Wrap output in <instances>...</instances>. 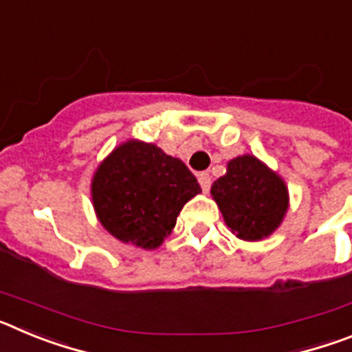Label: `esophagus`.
Wrapping results in <instances>:
<instances>
[{"label": "esophagus", "mask_w": 352, "mask_h": 352, "mask_svg": "<svg viewBox=\"0 0 352 352\" xmlns=\"http://www.w3.org/2000/svg\"><path fill=\"white\" fill-rule=\"evenodd\" d=\"M197 179H199V185H201V188H203V192L210 190V186H211L210 173H199Z\"/></svg>", "instance_id": "34e87169"}]
</instances>
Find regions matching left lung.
Wrapping results in <instances>:
<instances>
[{
  "label": "left lung",
  "instance_id": "obj_1",
  "mask_svg": "<svg viewBox=\"0 0 352 352\" xmlns=\"http://www.w3.org/2000/svg\"><path fill=\"white\" fill-rule=\"evenodd\" d=\"M227 227L238 238L257 241L280 226L287 211V188L280 176L252 155L227 164L226 176L211 186Z\"/></svg>",
  "mask_w": 352,
  "mask_h": 352
}]
</instances>
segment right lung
<instances>
[{
	"instance_id": "right-lung-1",
	"label": "right lung",
	"mask_w": 352,
	"mask_h": 352,
	"mask_svg": "<svg viewBox=\"0 0 352 352\" xmlns=\"http://www.w3.org/2000/svg\"><path fill=\"white\" fill-rule=\"evenodd\" d=\"M199 192L197 179L179 158L139 141L118 146L91 183L102 226L114 238L141 248L162 245L182 208Z\"/></svg>"
}]
</instances>
